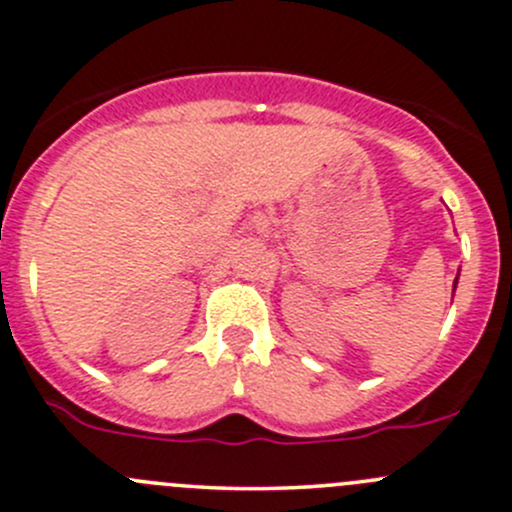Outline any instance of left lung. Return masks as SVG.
<instances>
[{
	"label": "left lung",
	"mask_w": 512,
	"mask_h": 512,
	"mask_svg": "<svg viewBox=\"0 0 512 512\" xmlns=\"http://www.w3.org/2000/svg\"><path fill=\"white\" fill-rule=\"evenodd\" d=\"M455 286H458V278H455V281H453V293H455Z\"/></svg>",
	"instance_id": "1"
}]
</instances>
